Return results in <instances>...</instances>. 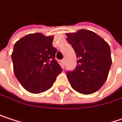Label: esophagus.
Returning a JSON list of instances; mask_svg holds the SVG:
<instances>
[{
	"label": "esophagus",
	"instance_id": "obj_1",
	"mask_svg": "<svg viewBox=\"0 0 122 122\" xmlns=\"http://www.w3.org/2000/svg\"><path fill=\"white\" fill-rule=\"evenodd\" d=\"M62 62L63 65H65V59H63V60H62Z\"/></svg>",
	"mask_w": 122,
	"mask_h": 122
}]
</instances>
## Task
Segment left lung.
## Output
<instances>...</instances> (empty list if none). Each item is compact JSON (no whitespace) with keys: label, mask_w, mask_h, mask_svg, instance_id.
<instances>
[{"label":"left lung","mask_w":122,"mask_h":122,"mask_svg":"<svg viewBox=\"0 0 122 122\" xmlns=\"http://www.w3.org/2000/svg\"><path fill=\"white\" fill-rule=\"evenodd\" d=\"M77 57L74 70L67 71L72 88L82 94H91L99 90L107 79L112 65L110 47L93 31L81 29L66 34Z\"/></svg>","instance_id":"1"}]
</instances>
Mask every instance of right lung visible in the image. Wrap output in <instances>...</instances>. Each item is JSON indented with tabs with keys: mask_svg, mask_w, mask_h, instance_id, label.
Segmentation results:
<instances>
[{
	"mask_svg": "<svg viewBox=\"0 0 122 122\" xmlns=\"http://www.w3.org/2000/svg\"><path fill=\"white\" fill-rule=\"evenodd\" d=\"M54 36L41 33L27 34L14 44L11 58L13 71L21 85L30 93H40L50 89L62 72L55 60Z\"/></svg>",
	"mask_w": 122,
	"mask_h": 122,
	"instance_id": "right-lung-1",
	"label": "right lung"
}]
</instances>
